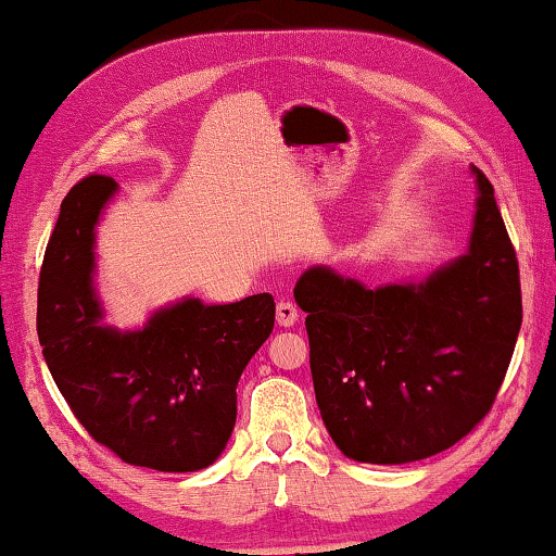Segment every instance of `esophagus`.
<instances>
[{"instance_id": "1", "label": "esophagus", "mask_w": 556, "mask_h": 556, "mask_svg": "<svg viewBox=\"0 0 556 556\" xmlns=\"http://www.w3.org/2000/svg\"><path fill=\"white\" fill-rule=\"evenodd\" d=\"M276 318H278V326L290 328V326H295V320L301 318V313H298V307L290 301H280L276 307Z\"/></svg>"}]
</instances>
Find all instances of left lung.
Here are the masks:
<instances>
[{
    "label": "left lung",
    "mask_w": 556,
    "mask_h": 556,
    "mask_svg": "<svg viewBox=\"0 0 556 556\" xmlns=\"http://www.w3.org/2000/svg\"><path fill=\"white\" fill-rule=\"evenodd\" d=\"M469 174L477 199L463 255L378 288L311 266L293 288L320 417L355 463L405 465L452 447L505 380L522 326L517 255L492 184L472 164Z\"/></svg>",
    "instance_id": "left-lung-1"
}]
</instances>
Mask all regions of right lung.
I'll use <instances>...</instances> for the list:
<instances>
[{"label": "right lung", "mask_w": 556, "mask_h": 556, "mask_svg": "<svg viewBox=\"0 0 556 556\" xmlns=\"http://www.w3.org/2000/svg\"><path fill=\"white\" fill-rule=\"evenodd\" d=\"M118 191L89 176L66 193L39 276L37 332L59 392L93 440L124 463L195 472L216 463L236 425V386L276 323L270 293L161 305L143 326L106 323L97 226Z\"/></svg>", "instance_id": "1"}]
</instances>
